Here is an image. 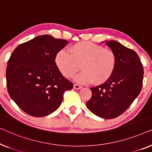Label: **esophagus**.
<instances>
[{
  "label": "esophagus",
  "instance_id": "obj_1",
  "mask_svg": "<svg viewBox=\"0 0 152 152\" xmlns=\"http://www.w3.org/2000/svg\"><path fill=\"white\" fill-rule=\"evenodd\" d=\"M74 88L76 89H80L82 88V86H80V85H78L77 84H74Z\"/></svg>",
  "mask_w": 152,
  "mask_h": 152
}]
</instances>
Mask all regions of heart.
Here are the masks:
<instances>
[{
    "label": "heart",
    "mask_w": 152,
    "mask_h": 152,
    "mask_svg": "<svg viewBox=\"0 0 152 152\" xmlns=\"http://www.w3.org/2000/svg\"><path fill=\"white\" fill-rule=\"evenodd\" d=\"M56 64L66 78H72L79 69H83L75 80L81 84L93 83L96 85L106 82L114 73L116 56L110 49L90 42H79L69 48L61 50L56 55Z\"/></svg>",
    "instance_id": "1"
}]
</instances>
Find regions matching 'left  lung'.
<instances>
[{"label":"left lung","instance_id":"left-lung-1","mask_svg":"<svg viewBox=\"0 0 152 152\" xmlns=\"http://www.w3.org/2000/svg\"><path fill=\"white\" fill-rule=\"evenodd\" d=\"M105 44L116 54V68L105 83L90 87L92 96L86 105L100 118L112 119L125 112L140 94L144 71L135 51L115 40Z\"/></svg>","mask_w":152,"mask_h":152}]
</instances>
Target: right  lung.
I'll use <instances>...</instances> for the list:
<instances>
[{"label": "right lung", "instance_id": "obj_1", "mask_svg": "<svg viewBox=\"0 0 152 152\" xmlns=\"http://www.w3.org/2000/svg\"><path fill=\"white\" fill-rule=\"evenodd\" d=\"M67 43L41 35L20 44L12 52L6 69L7 91L26 114L34 117L52 114L61 105L64 92L73 88L55 62L56 55Z\"/></svg>", "mask_w": 152, "mask_h": 152}]
</instances>
